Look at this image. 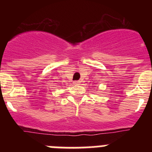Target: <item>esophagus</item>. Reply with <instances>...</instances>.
I'll return each instance as SVG.
<instances>
[{
	"mask_svg": "<svg viewBox=\"0 0 152 152\" xmlns=\"http://www.w3.org/2000/svg\"><path fill=\"white\" fill-rule=\"evenodd\" d=\"M80 81H75V82H73V84H74V85H80Z\"/></svg>",
	"mask_w": 152,
	"mask_h": 152,
	"instance_id": "esophagus-1",
	"label": "esophagus"
}]
</instances>
